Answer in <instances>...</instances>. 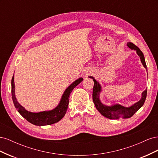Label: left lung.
Returning <instances> with one entry per match:
<instances>
[{
  "instance_id": "1",
  "label": "left lung",
  "mask_w": 158,
  "mask_h": 158,
  "mask_svg": "<svg viewBox=\"0 0 158 158\" xmlns=\"http://www.w3.org/2000/svg\"><path fill=\"white\" fill-rule=\"evenodd\" d=\"M127 45L131 49L135 50L136 51L137 55L140 56L142 65L147 70L144 54L142 53V52L140 50V49L131 42H128ZM88 77L93 79L94 82L92 94L94 103L95 104V106L98 109V111L103 116L106 117V118L110 119H118L121 117L123 118H130L138 109H140L143 106V105H144L145 102L147 95V89L142 93V98L139 101L134 103L130 107H125L121 106L120 104H113L110 106H106V105L102 103L101 100L99 99L100 93L102 91L101 85L98 82V81L95 80L93 76H88Z\"/></svg>"
}]
</instances>
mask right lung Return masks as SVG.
<instances>
[{"label":"right lung","instance_id":"obj_1","mask_svg":"<svg viewBox=\"0 0 158 158\" xmlns=\"http://www.w3.org/2000/svg\"><path fill=\"white\" fill-rule=\"evenodd\" d=\"M83 78H79L72 83L69 86L65 89L62 95L60 102L55 108L49 111H44L38 113H33L28 111L23 106L18 103L15 95V85H14V76L13 75L11 85H12V98L14 106L18 111L19 113L25 118L26 120L37 126L50 125L52 124L59 122L65 115L66 110L69 107V96L73 89L82 82Z\"/></svg>","mask_w":158,"mask_h":158}]
</instances>
